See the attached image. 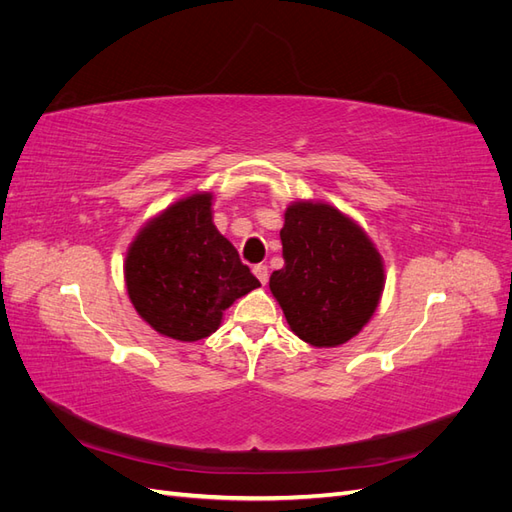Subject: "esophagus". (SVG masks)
Masks as SVG:
<instances>
[{
	"instance_id": "obj_1",
	"label": "esophagus",
	"mask_w": 512,
	"mask_h": 512,
	"mask_svg": "<svg viewBox=\"0 0 512 512\" xmlns=\"http://www.w3.org/2000/svg\"><path fill=\"white\" fill-rule=\"evenodd\" d=\"M254 275L258 277V282L265 286L267 282H269V269H267V265H256L254 267Z\"/></svg>"
}]
</instances>
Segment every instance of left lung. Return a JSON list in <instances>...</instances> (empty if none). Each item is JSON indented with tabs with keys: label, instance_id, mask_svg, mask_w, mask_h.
<instances>
[{
	"label": "left lung",
	"instance_id": "obj_1",
	"mask_svg": "<svg viewBox=\"0 0 512 512\" xmlns=\"http://www.w3.org/2000/svg\"><path fill=\"white\" fill-rule=\"evenodd\" d=\"M284 267L269 286L303 342H348L376 312L382 262L365 232L331 205L294 203L280 232Z\"/></svg>",
	"mask_w": 512,
	"mask_h": 512
}]
</instances>
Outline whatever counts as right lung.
Masks as SVG:
<instances>
[{
    "label": "right lung",
    "mask_w": 512,
    "mask_h": 512,
    "mask_svg": "<svg viewBox=\"0 0 512 512\" xmlns=\"http://www.w3.org/2000/svg\"><path fill=\"white\" fill-rule=\"evenodd\" d=\"M130 301L158 333L196 342L220 327L232 301L260 282L211 222V194L168 207L141 230L126 258Z\"/></svg>",
    "instance_id": "add662e5"
}]
</instances>
